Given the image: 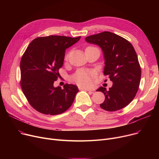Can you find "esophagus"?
Masks as SVG:
<instances>
[{
    "label": "esophagus",
    "mask_w": 159,
    "mask_h": 159,
    "mask_svg": "<svg viewBox=\"0 0 159 159\" xmlns=\"http://www.w3.org/2000/svg\"><path fill=\"white\" fill-rule=\"evenodd\" d=\"M80 89H84V90H86V91H91V92H93V90H91V89H89V88H79Z\"/></svg>",
    "instance_id": "1"
}]
</instances>
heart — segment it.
Wrapping results in <instances>:
<instances>
[{
	"label": "heart",
	"instance_id": "1",
	"mask_svg": "<svg viewBox=\"0 0 159 159\" xmlns=\"http://www.w3.org/2000/svg\"><path fill=\"white\" fill-rule=\"evenodd\" d=\"M93 47H88L87 48H91ZM68 58V56H66ZM95 77V73L91 71L80 70L76 72L71 77L72 80L80 86L90 87L93 85V79Z\"/></svg>",
	"mask_w": 159,
	"mask_h": 159
}]
</instances>
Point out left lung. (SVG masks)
<instances>
[{"label": "left lung", "instance_id": "obj_1", "mask_svg": "<svg viewBox=\"0 0 159 159\" xmlns=\"http://www.w3.org/2000/svg\"><path fill=\"white\" fill-rule=\"evenodd\" d=\"M85 40L102 49L104 75L113 82L108 90L102 86L97 90L105 95V101L100 106L108 111L122 109L135 98L140 84L141 69L134 48L126 39L110 31L90 35Z\"/></svg>", "mask_w": 159, "mask_h": 159}]
</instances>
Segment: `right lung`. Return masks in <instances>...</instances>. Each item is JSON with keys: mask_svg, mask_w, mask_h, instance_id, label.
<instances>
[{"mask_svg": "<svg viewBox=\"0 0 159 159\" xmlns=\"http://www.w3.org/2000/svg\"><path fill=\"white\" fill-rule=\"evenodd\" d=\"M80 37L60 35L37 37L33 40L20 61V86L30 104L37 111L55 115L71 106L79 91L77 86L66 84L64 88L54 87L60 76L65 50L78 42Z\"/></svg>", "mask_w": 159, "mask_h": 159, "instance_id": "right-lung-1", "label": "right lung"}]
</instances>
